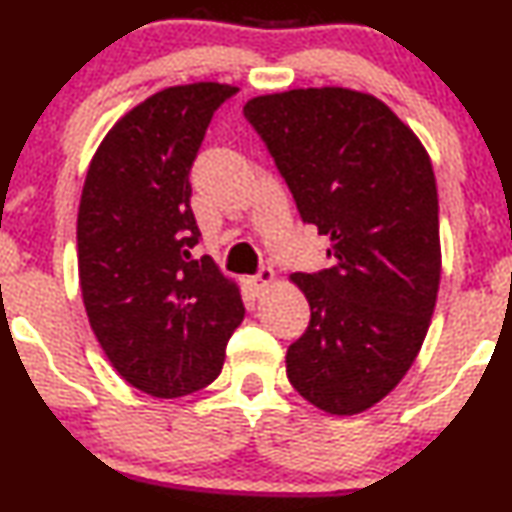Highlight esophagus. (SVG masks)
Listing matches in <instances>:
<instances>
[{"label":"esophagus","mask_w":512,"mask_h":512,"mask_svg":"<svg viewBox=\"0 0 512 512\" xmlns=\"http://www.w3.org/2000/svg\"><path fill=\"white\" fill-rule=\"evenodd\" d=\"M272 284H275V270H272V268H261V270H258V275L247 277L249 291L256 293V296H258V293L268 291Z\"/></svg>","instance_id":"34e87169"}]
</instances>
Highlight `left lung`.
I'll return each mask as SVG.
<instances>
[{
    "label": "left lung",
    "instance_id": "obj_1",
    "mask_svg": "<svg viewBox=\"0 0 512 512\" xmlns=\"http://www.w3.org/2000/svg\"><path fill=\"white\" fill-rule=\"evenodd\" d=\"M333 268L293 272L310 326L286 352L293 389L328 415L373 408L415 363L440 284L436 174L380 97L321 86L244 104Z\"/></svg>",
    "mask_w": 512,
    "mask_h": 512
}]
</instances>
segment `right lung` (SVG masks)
<instances>
[{
  "label": "right lung",
  "mask_w": 512,
  "mask_h": 512,
  "mask_svg": "<svg viewBox=\"0 0 512 512\" xmlns=\"http://www.w3.org/2000/svg\"><path fill=\"white\" fill-rule=\"evenodd\" d=\"M235 90L198 81L146 97L111 125L83 184L76 247L90 328L116 373L156 398L212 384L244 319L240 286L191 256L200 230L188 181Z\"/></svg>",
  "instance_id": "add662e5"
}]
</instances>
